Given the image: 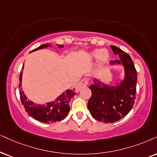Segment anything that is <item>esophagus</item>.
Returning a JSON list of instances; mask_svg holds the SVG:
<instances>
[{
    "label": "esophagus",
    "instance_id": "1",
    "mask_svg": "<svg viewBox=\"0 0 157 157\" xmlns=\"http://www.w3.org/2000/svg\"><path fill=\"white\" fill-rule=\"evenodd\" d=\"M88 84V80L87 79H82V80L79 82V84L77 85V90L80 91V90H82L83 88H85L87 85Z\"/></svg>",
    "mask_w": 157,
    "mask_h": 157
}]
</instances>
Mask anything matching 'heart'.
I'll return each mask as SVG.
<instances>
[{
    "label": "heart",
    "instance_id": "b5f03b06",
    "mask_svg": "<svg viewBox=\"0 0 157 157\" xmlns=\"http://www.w3.org/2000/svg\"><path fill=\"white\" fill-rule=\"evenodd\" d=\"M92 58H98L99 64H104L109 59V53L105 50H96L90 53Z\"/></svg>",
    "mask_w": 157,
    "mask_h": 157
}]
</instances>
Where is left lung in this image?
I'll return each instance as SVG.
<instances>
[{
  "label": "left lung",
  "instance_id": "left-lung-1",
  "mask_svg": "<svg viewBox=\"0 0 157 157\" xmlns=\"http://www.w3.org/2000/svg\"><path fill=\"white\" fill-rule=\"evenodd\" d=\"M119 60L111 61L110 65H120L124 69V77L115 85L106 84L94 78L89 88L92 96L88 108L90 114L99 122L112 123L124 117L133 106L136 93L137 72L128 53L119 48L110 45Z\"/></svg>",
  "mask_w": 157,
  "mask_h": 157
}]
</instances>
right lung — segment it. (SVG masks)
Wrapping results in <instances>:
<instances>
[{"instance_id":"right-lung-1","label":"right lung","mask_w":157,"mask_h":157,"mask_svg":"<svg viewBox=\"0 0 157 157\" xmlns=\"http://www.w3.org/2000/svg\"><path fill=\"white\" fill-rule=\"evenodd\" d=\"M59 48L64 47V45H56ZM48 47H52L51 43L40 45L37 48L34 49L31 52H34L40 49L46 48ZM24 64L21 69V72L19 75V94H20L21 104L25 109V111L28 113L29 116L35 120H38L39 122L43 123H53L59 122L64 120L68 115L70 111L69 102L71 99L76 94L75 89H67L63 92L60 96L57 97L55 100L47 102L45 104H35L31 100L27 98L25 93H24L21 82H22V72H23Z\"/></svg>"}]
</instances>
